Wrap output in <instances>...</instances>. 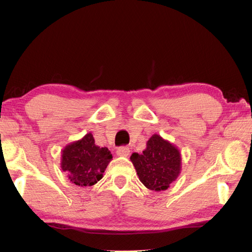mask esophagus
<instances>
[{"instance_id": "1", "label": "esophagus", "mask_w": 252, "mask_h": 252, "mask_svg": "<svg viewBox=\"0 0 252 252\" xmlns=\"http://www.w3.org/2000/svg\"><path fill=\"white\" fill-rule=\"evenodd\" d=\"M117 155L121 157H127L130 155V148L126 146H121L117 149Z\"/></svg>"}]
</instances>
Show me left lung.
Masks as SVG:
<instances>
[{
  "label": "left lung",
  "instance_id": "left-lung-1",
  "mask_svg": "<svg viewBox=\"0 0 252 252\" xmlns=\"http://www.w3.org/2000/svg\"><path fill=\"white\" fill-rule=\"evenodd\" d=\"M130 159L138 179L151 190L168 189L181 173L180 149L158 134L149 138L142 155L133 153Z\"/></svg>",
  "mask_w": 252,
  "mask_h": 252
}]
</instances>
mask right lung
I'll return each mask as SVG.
<instances>
[{
	"label": "right lung",
	"mask_w": 252,
	"mask_h": 252,
	"mask_svg": "<svg viewBox=\"0 0 252 252\" xmlns=\"http://www.w3.org/2000/svg\"><path fill=\"white\" fill-rule=\"evenodd\" d=\"M111 159L108 148L96 146L92 133H88L63 149L61 167L71 183L92 186L103 178Z\"/></svg>",
	"instance_id": "add662e5"
}]
</instances>
